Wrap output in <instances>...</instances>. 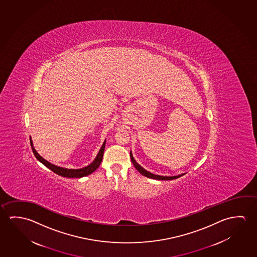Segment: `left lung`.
<instances>
[{
  "instance_id": "8db88e82",
  "label": "left lung",
  "mask_w": 257,
  "mask_h": 257,
  "mask_svg": "<svg viewBox=\"0 0 257 257\" xmlns=\"http://www.w3.org/2000/svg\"><path fill=\"white\" fill-rule=\"evenodd\" d=\"M130 157L131 160H132V162H133V164L135 167V169H137L138 171H139L143 176L144 177H149V178H152V179H157V180H173V179H176V178H178V177H182V176H184L185 174H182V175H179V176H176V177H163V176H159V175H154V174H152V173L149 172L147 170H145V169H143V167H141L136 161H135V159H134V157H133V154H132V152H130Z\"/></svg>"
}]
</instances>
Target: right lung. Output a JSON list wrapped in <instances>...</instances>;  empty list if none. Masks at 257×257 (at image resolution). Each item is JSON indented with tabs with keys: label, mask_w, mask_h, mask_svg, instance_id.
<instances>
[{
	"label": "right lung",
	"mask_w": 257,
	"mask_h": 257,
	"mask_svg": "<svg viewBox=\"0 0 257 257\" xmlns=\"http://www.w3.org/2000/svg\"><path fill=\"white\" fill-rule=\"evenodd\" d=\"M30 145H31V149H32V152L34 153L35 157L42 164L45 165L47 168L52 170L53 172H55V174L62 176V177L80 178V177H86V176H88L89 174H91V173L94 172L99 167V165L101 163L102 159H103L104 151H105V142H104V143H103L100 151L98 152V154H97L96 159L93 161L92 163L88 165L87 167H85V168L80 169H63V168H60V167H57V166H55V165L51 164L47 160H44L41 156L38 155V152H36V150L33 147V144H32L31 141H30Z\"/></svg>",
	"instance_id": "add662e5"
}]
</instances>
